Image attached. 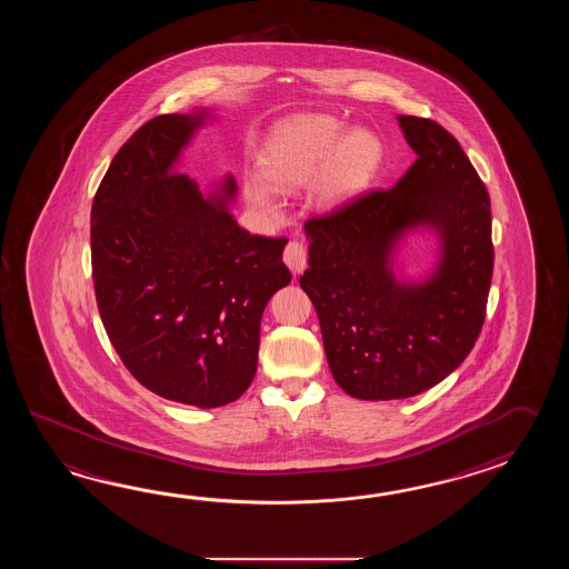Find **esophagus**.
<instances>
[{
	"label": "esophagus",
	"mask_w": 569,
	"mask_h": 569,
	"mask_svg": "<svg viewBox=\"0 0 569 569\" xmlns=\"http://www.w3.org/2000/svg\"><path fill=\"white\" fill-rule=\"evenodd\" d=\"M284 262L290 268L292 274H301L305 268L309 267V252H307V246L299 242V240H290L284 248Z\"/></svg>",
	"instance_id": "obj_1"
}]
</instances>
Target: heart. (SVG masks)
Segmentation results:
<instances>
[{
	"label": "heart",
	"instance_id": "b5f03b06",
	"mask_svg": "<svg viewBox=\"0 0 569 569\" xmlns=\"http://www.w3.org/2000/svg\"><path fill=\"white\" fill-rule=\"evenodd\" d=\"M382 148L370 132H350L333 118L311 116L290 121L274 133L260 169L280 191L309 187L323 172L319 193L326 201H341L360 193L375 179ZM246 197L260 209H274V191L267 182L250 177Z\"/></svg>",
	"mask_w": 569,
	"mask_h": 569
}]
</instances>
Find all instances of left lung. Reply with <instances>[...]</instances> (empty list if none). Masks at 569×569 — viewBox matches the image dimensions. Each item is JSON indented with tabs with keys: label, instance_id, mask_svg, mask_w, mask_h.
<instances>
[{
	"label": "left lung",
	"instance_id": "obj_1",
	"mask_svg": "<svg viewBox=\"0 0 569 569\" xmlns=\"http://www.w3.org/2000/svg\"><path fill=\"white\" fill-rule=\"evenodd\" d=\"M399 121L417 154L399 182L305 221L311 267L299 282L331 375L353 399H409L448 378L482 331L492 282V213L480 174L437 121ZM417 222L440 231L445 258L433 280L402 288L387 260Z\"/></svg>",
	"mask_w": 569,
	"mask_h": 569
}]
</instances>
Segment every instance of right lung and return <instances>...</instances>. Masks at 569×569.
<instances>
[{"label": "right lung", "instance_id": "add662e5", "mask_svg": "<svg viewBox=\"0 0 569 569\" xmlns=\"http://www.w3.org/2000/svg\"><path fill=\"white\" fill-rule=\"evenodd\" d=\"M201 120L157 116L118 150L91 206V270L130 375L162 399L213 409L252 385L260 319L290 272L287 238L250 236L226 197L206 199L172 169Z\"/></svg>", "mask_w": 569, "mask_h": 569}]
</instances>
